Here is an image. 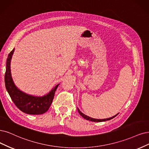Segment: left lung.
<instances>
[{
    "mask_svg": "<svg viewBox=\"0 0 149 149\" xmlns=\"http://www.w3.org/2000/svg\"><path fill=\"white\" fill-rule=\"evenodd\" d=\"M77 109H78L79 113H80V115H81V116L82 117H84L85 119H86V120H87L91 121V122H105V121L110 120H111V119L113 118L114 117H116L117 115L118 114V113H117V115H114V116H113V117H111V118H105V119H96V118H91V117H88V116H87V115H85L84 113H82L78 108H77Z\"/></svg>",
    "mask_w": 149,
    "mask_h": 149,
    "instance_id": "obj_1",
    "label": "left lung"
}]
</instances>
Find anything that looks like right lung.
Masks as SVG:
<instances>
[{
  "instance_id": "right-lung-1",
  "label": "right lung",
  "mask_w": 149,
  "mask_h": 149,
  "mask_svg": "<svg viewBox=\"0 0 149 149\" xmlns=\"http://www.w3.org/2000/svg\"><path fill=\"white\" fill-rule=\"evenodd\" d=\"M15 48L11 52L7 59L6 70L5 74V87L15 106L20 111L27 114L40 115L45 113L50 107L55 91L59 84L55 86L47 95L38 97L27 95L19 90L13 81L10 70V62Z\"/></svg>"
}]
</instances>
